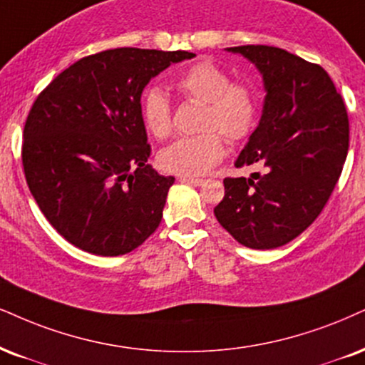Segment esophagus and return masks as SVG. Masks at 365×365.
<instances>
[{
	"instance_id": "34e87169",
	"label": "esophagus",
	"mask_w": 365,
	"mask_h": 365,
	"mask_svg": "<svg viewBox=\"0 0 365 365\" xmlns=\"http://www.w3.org/2000/svg\"><path fill=\"white\" fill-rule=\"evenodd\" d=\"M181 182H186V184H192V186H201V184L205 182V179H197V178H186V175H182L181 179H179Z\"/></svg>"
}]
</instances>
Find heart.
<instances>
[{
	"label": "heart",
	"mask_w": 365,
	"mask_h": 365,
	"mask_svg": "<svg viewBox=\"0 0 365 365\" xmlns=\"http://www.w3.org/2000/svg\"><path fill=\"white\" fill-rule=\"evenodd\" d=\"M175 88L187 101L203 103L200 130L162 148L159 165L165 173L203 175L225 157V142H242L255 128L259 93L249 81H232L228 71L213 61H197L175 78ZM140 115L145 128L155 138H168L174 127V108L168 93L148 86L142 94Z\"/></svg>",
	"instance_id": "heart-1"
}]
</instances>
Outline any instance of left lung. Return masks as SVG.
<instances>
[{
    "label": "left lung",
    "instance_id": "left-lung-1",
    "mask_svg": "<svg viewBox=\"0 0 365 365\" xmlns=\"http://www.w3.org/2000/svg\"><path fill=\"white\" fill-rule=\"evenodd\" d=\"M228 51L264 76L262 118L235 164L262 170L225 178L215 217L238 244L276 249L307 230L330 200L349 152L347 108L322 66L269 45Z\"/></svg>",
    "mask_w": 365,
    "mask_h": 365
}]
</instances>
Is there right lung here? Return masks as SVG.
Segmentation results:
<instances>
[{
    "label": "right lung",
    "instance_id": "add662e5",
    "mask_svg": "<svg viewBox=\"0 0 365 365\" xmlns=\"http://www.w3.org/2000/svg\"><path fill=\"white\" fill-rule=\"evenodd\" d=\"M191 57L135 47L93 53L31 105L21 143L26 184L48 223L81 250L128 254L159 227L174 178L147 164L140 96L154 76Z\"/></svg>",
    "mask_w": 365,
    "mask_h": 365
}]
</instances>
